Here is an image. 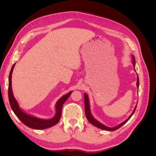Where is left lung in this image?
Here are the masks:
<instances>
[{
  "mask_svg": "<svg viewBox=\"0 0 156 156\" xmlns=\"http://www.w3.org/2000/svg\"><path fill=\"white\" fill-rule=\"evenodd\" d=\"M132 58H133V66L135 68V58L134 57V56H132ZM134 70L135 71V68H134ZM137 80H136V86H137V88L139 89V77L137 75ZM84 108H85V115H86V117L87 120H88V122H90V123L92 124V125L95 126L96 127H98V128H100L101 129H103V130H107V131H115L116 129H118L119 128H120V127H122V126H123L124 124H126V122L128 121L129 120L130 118L131 117V116L133 115L134 114V112L136 110V105L135 106L134 110L133 111V112L131 113V115L129 116L128 119H127V120H126L124 122H122V123H121L120 124H119V126H117L116 127H108L107 126H105V125H103L102 124H101L100 122H99L98 121H97L92 116L91 112H90V104H89V100H88V97L87 96V94H84Z\"/></svg>",
  "mask_w": 156,
  "mask_h": 156,
  "instance_id": "left-lung-1",
  "label": "left lung"
}]
</instances>
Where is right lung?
<instances>
[{
	"label": "right lung",
	"instance_id": "add662e5",
	"mask_svg": "<svg viewBox=\"0 0 156 156\" xmlns=\"http://www.w3.org/2000/svg\"><path fill=\"white\" fill-rule=\"evenodd\" d=\"M16 63L12 66V68L10 70V75H9V82H8V98L9 102L11 106V108L13 112L17 117L20 119L23 124L30 128L36 129H44L52 127L59 122L61 115H62V108L64 102L68 100L72 92H69L65 96H62L56 103V115L55 116L49 120H43L38 119L34 116L27 115L23 112L19 107V104L16 100L14 98L12 88V74L13 69L15 66Z\"/></svg>",
	"mask_w": 156,
	"mask_h": 156
}]
</instances>
